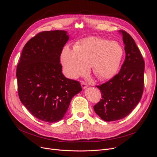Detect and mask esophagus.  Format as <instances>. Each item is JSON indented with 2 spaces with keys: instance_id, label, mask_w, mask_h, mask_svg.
<instances>
[{
  "instance_id": "1",
  "label": "esophagus",
  "mask_w": 157,
  "mask_h": 157,
  "mask_svg": "<svg viewBox=\"0 0 157 157\" xmlns=\"http://www.w3.org/2000/svg\"><path fill=\"white\" fill-rule=\"evenodd\" d=\"M81 86L83 89H85V88H86L87 87H88V85L86 83L82 82H81Z\"/></svg>"
}]
</instances>
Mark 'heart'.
I'll return each mask as SVG.
<instances>
[{"instance_id":"b5f03b06","label":"heart","mask_w":157,"mask_h":157,"mask_svg":"<svg viewBox=\"0 0 157 157\" xmlns=\"http://www.w3.org/2000/svg\"><path fill=\"white\" fill-rule=\"evenodd\" d=\"M123 49L117 41H109L92 36L78 41L71 49L65 46L60 61L67 77L76 78L87 71L88 66L101 80L110 79L118 71L123 56Z\"/></svg>"}]
</instances>
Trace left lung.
<instances>
[{
  "label": "left lung",
  "instance_id": "1",
  "mask_svg": "<svg viewBox=\"0 0 157 157\" xmlns=\"http://www.w3.org/2000/svg\"><path fill=\"white\" fill-rule=\"evenodd\" d=\"M125 45L126 58L117 75L108 82L96 86L101 99L94 106L102 120L110 122L122 119L139 103L144 92L145 62L133 38L119 31Z\"/></svg>",
  "mask_w": 157,
  "mask_h": 157
}]
</instances>
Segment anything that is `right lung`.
<instances>
[{"instance_id":"1","label":"right lung","mask_w":157,"mask_h":157,"mask_svg":"<svg viewBox=\"0 0 157 157\" xmlns=\"http://www.w3.org/2000/svg\"><path fill=\"white\" fill-rule=\"evenodd\" d=\"M69 40L65 31H43L28 41L17 66L20 101L39 120L62 119L73 97L82 89L79 82L63 75L60 56Z\"/></svg>"}]
</instances>
